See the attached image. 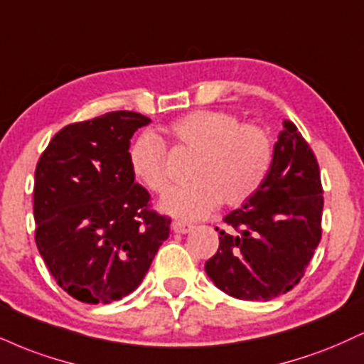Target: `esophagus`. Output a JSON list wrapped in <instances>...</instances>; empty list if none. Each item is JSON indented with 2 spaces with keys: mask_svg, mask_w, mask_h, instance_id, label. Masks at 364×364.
<instances>
[{
  "mask_svg": "<svg viewBox=\"0 0 364 364\" xmlns=\"http://www.w3.org/2000/svg\"><path fill=\"white\" fill-rule=\"evenodd\" d=\"M171 229H173V232H176V234H188L193 227H191L190 224H186V222H179V220H174L173 224H171Z\"/></svg>",
  "mask_w": 364,
  "mask_h": 364,
  "instance_id": "34e87169",
  "label": "esophagus"
}]
</instances>
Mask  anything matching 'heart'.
<instances>
[{"label":"heart","instance_id":"1","mask_svg":"<svg viewBox=\"0 0 364 364\" xmlns=\"http://www.w3.org/2000/svg\"><path fill=\"white\" fill-rule=\"evenodd\" d=\"M174 144L193 152L185 186L169 190L159 208L169 215L196 220L222 205L240 207L257 193L271 161L273 147L264 130L240 124L229 112L196 110L179 117L168 127ZM164 142L152 132L140 134L129 149L134 179L161 193L168 188Z\"/></svg>","mask_w":364,"mask_h":364}]
</instances>
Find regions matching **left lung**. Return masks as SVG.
Masks as SVG:
<instances>
[{
	"mask_svg": "<svg viewBox=\"0 0 364 364\" xmlns=\"http://www.w3.org/2000/svg\"><path fill=\"white\" fill-rule=\"evenodd\" d=\"M321 171L293 122L284 120L273 161L257 193L224 217L218 249L205 271L218 290L239 300L290 291L321 242Z\"/></svg>",
	"mask_w": 364,
	"mask_h": 364,
	"instance_id": "left-lung-1",
	"label": "left lung"
}]
</instances>
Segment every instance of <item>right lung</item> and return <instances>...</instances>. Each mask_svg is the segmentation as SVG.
Here are the masks:
<instances>
[{
	"label": "right lung",
	"instance_id": "right-lung-1",
	"mask_svg": "<svg viewBox=\"0 0 364 364\" xmlns=\"http://www.w3.org/2000/svg\"><path fill=\"white\" fill-rule=\"evenodd\" d=\"M151 118L110 112L64 127L35 169V242L50 274L73 299L110 304L142 283L169 237L168 217L129 168L130 139Z\"/></svg>",
	"mask_w": 364,
	"mask_h": 364
}]
</instances>
